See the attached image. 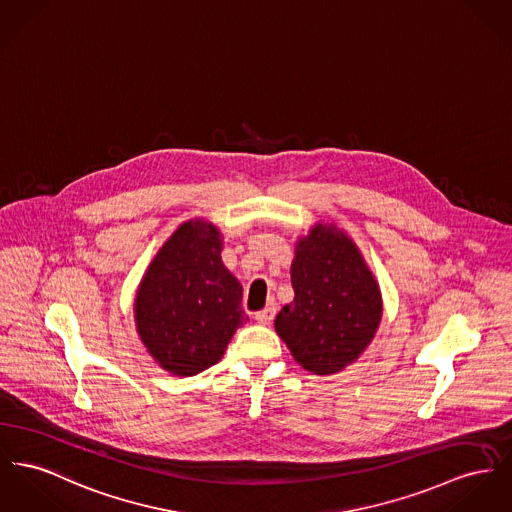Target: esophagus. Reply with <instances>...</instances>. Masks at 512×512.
I'll use <instances>...</instances> for the list:
<instances>
[{
    "label": "esophagus",
    "mask_w": 512,
    "mask_h": 512,
    "mask_svg": "<svg viewBox=\"0 0 512 512\" xmlns=\"http://www.w3.org/2000/svg\"><path fill=\"white\" fill-rule=\"evenodd\" d=\"M254 318H256V322H260V324H272V320L275 318V307H266L262 308V310H258V312L254 314Z\"/></svg>",
    "instance_id": "34e87169"
}]
</instances>
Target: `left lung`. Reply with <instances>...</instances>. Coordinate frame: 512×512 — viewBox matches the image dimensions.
Listing matches in <instances>:
<instances>
[{
    "instance_id": "obj_1",
    "label": "left lung",
    "mask_w": 512,
    "mask_h": 512,
    "mask_svg": "<svg viewBox=\"0 0 512 512\" xmlns=\"http://www.w3.org/2000/svg\"><path fill=\"white\" fill-rule=\"evenodd\" d=\"M293 303L279 310L275 332L314 375H334L373 341L382 318L375 275L359 248L334 225H314L291 264Z\"/></svg>"
}]
</instances>
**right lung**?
<instances>
[{
	"mask_svg": "<svg viewBox=\"0 0 512 512\" xmlns=\"http://www.w3.org/2000/svg\"><path fill=\"white\" fill-rule=\"evenodd\" d=\"M213 223H182L149 264L137 289L136 328L149 355L176 376L215 365L248 316L242 285L221 262Z\"/></svg>",
	"mask_w": 512,
	"mask_h": 512,
	"instance_id": "1",
	"label": "right lung"
}]
</instances>
